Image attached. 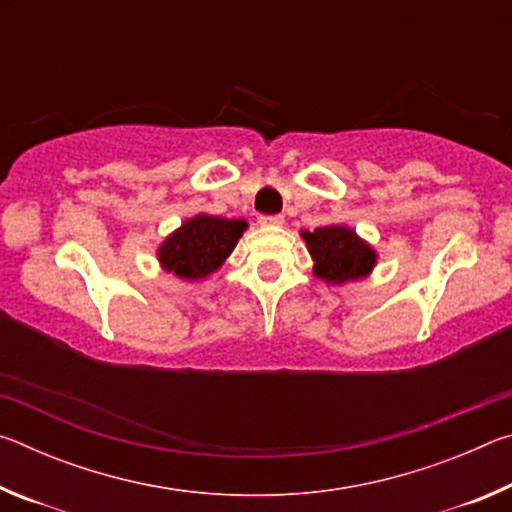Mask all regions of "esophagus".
<instances>
[{
	"label": "esophagus",
	"instance_id": "esophagus-1",
	"mask_svg": "<svg viewBox=\"0 0 512 512\" xmlns=\"http://www.w3.org/2000/svg\"><path fill=\"white\" fill-rule=\"evenodd\" d=\"M284 223V216L282 214H264L259 216V225H264V228H280Z\"/></svg>",
	"mask_w": 512,
	"mask_h": 512
}]
</instances>
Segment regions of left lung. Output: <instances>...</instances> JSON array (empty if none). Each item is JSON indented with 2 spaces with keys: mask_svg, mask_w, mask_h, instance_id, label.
I'll use <instances>...</instances> for the list:
<instances>
[{
  "mask_svg": "<svg viewBox=\"0 0 512 512\" xmlns=\"http://www.w3.org/2000/svg\"><path fill=\"white\" fill-rule=\"evenodd\" d=\"M314 257V273L327 282L359 280L375 266V250L341 225H327L314 232H302Z\"/></svg>",
  "mask_w": 512,
  "mask_h": 512,
  "instance_id": "8db88e82",
  "label": "left lung"
}]
</instances>
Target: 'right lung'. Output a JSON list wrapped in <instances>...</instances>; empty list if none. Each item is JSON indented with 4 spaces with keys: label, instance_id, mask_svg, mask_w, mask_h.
Listing matches in <instances>:
<instances>
[{
    "label": "right lung",
    "instance_id": "1",
    "mask_svg": "<svg viewBox=\"0 0 512 512\" xmlns=\"http://www.w3.org/2000/svg\"><path fill=\"white\" fill-rule=\"evenodd\" d=\"M244 230L246 221L241 219L230 221L201 214L173 232L162 244L158 257L169 273L187 280H201L223 264Z\"/></svg>",
    "mask_w": 512,
    "mask_h": 512
}]
</instances>
